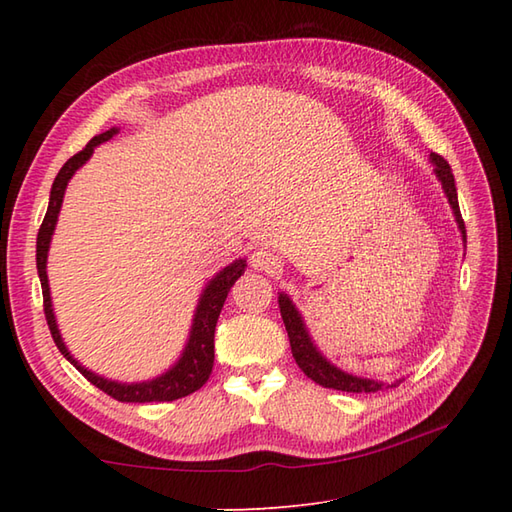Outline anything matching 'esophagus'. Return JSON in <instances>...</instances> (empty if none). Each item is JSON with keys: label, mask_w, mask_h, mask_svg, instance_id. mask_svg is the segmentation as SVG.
Returning <instances> with one entry per match:
<instances>
[{"label": "esophagus", "mask_w": 512, "mask_h": 512, "mask_svg": "<svg viewBox=\"0 0 512 512\" xmlns=\"http://www.w3.org/2000/svg\"><path fill=\"white\" fill-rule=\"evenodd\" d=\"M250 266H253L255 270H264V273H275V270L279 268V259L273 250L262 246V248L253 250V255H250Z\"/></svg>", "instance_id": "34e87169"}]
</instances>
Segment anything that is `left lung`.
<instances>
[{
    "mask_svg": "<svg viewBox=\"0 0 512 512\" xmlns=\"http://www.w3.org/2000/svg\"><path fill=\"white\" fill-rule=\"evenodd\" d=\"M429 160L433 165V173H436V178L442 184V191H444V195H447V200L451 204L455 222H458V228L462 233V242L466 244V228H464V220H462L460 204H458V189H455V178L451 173L449 162L438 154H431ZM277 301H279L281 319H284L288 339H290L292 356H295V361L301 367V372L308 378H312L314 383H319L321 387L350 391V394H372V391H380L383 387H396L400 383V380H396V383L387 385V383H380V380L347 374L341 367L332 365L328 358L321 354L319 347L314 345L306 323H303L301 312L297 310V306L292 303V299L286 295V292H279Z\"/></svg>",
    "mask_w": 512,
    "mask_h": 512,
    "instance_id": "8db88e82",
    "label": "left lung"
}]
</instances>
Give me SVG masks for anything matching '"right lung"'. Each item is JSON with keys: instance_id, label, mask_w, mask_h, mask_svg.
Returning a JSON list of instances; mask_svg holds the SVG:
<instances>
[{"instance_id": "1", "label": "right lung", "mask_w": 512, "mask_h": 512, "mask_svg": "<svg viewBox=\"0 0 512 512\" xmlns=\"http://www.w3.org/2000/svg\"><path fill=\"white\" fill-rule=\"evenodd\" d=\"M118 132H121V129L112 127V129H107V132L94 136L90 143L85 145L83 151L74 154L68 162H65L61 171L57 173V178H54V182H52L48 211H46V217H43L39 235H37V273H39V281H41V290H43V312H46L48 328H50L54 343H57V347H59V352L68 358V361L76 369H79V372L88 378L92 385L105 391L107 396H112L121 402H169V400H178L182 396L193 394L195 389H200L206 380H209L211 369H213V358H215V350H213L215 347V343H213L215 325H217V319H220V312L224 308L228 290L233 288L235 281L244 273L246 259H235L233 264L222 268L220 273H217L209 281V284L204 286L202 295L198 299V306H195L187 345H184L180 358L167 369V372H162L160 376L151 378V380H143V383H118V380L94 374L92 369L83 367L79 361H76L61 339L57 317H54V310H52L48 270H46L48 268V250H50L54 226H57L63 195H65V189H68L70 178L92 158L96 147H99L101 143H107V140L114 138Z\"/></svg>"}]
</instances>
